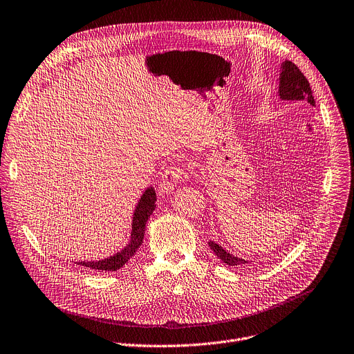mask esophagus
Listing matches in <instances>:
<instances>
[{
	"instance_id": "esophagus-1",
	"label": "esophagus",
	"mask_w": 354,
	"mask_h": 354,
	"mask_svg": "<svg viewBox=\"0 0 354 354\" xmlns=\"http://www.w3.org/2000/svg\"><path fill=\"white\" fill-rule=\"evenodd\" d=\"M189 179V175H187V171L185 168H180V167H171L168 169H165L164 175L161 176V180H160V193L161 194H168V193H172L174 187L180 185V183H185L186 180Z\"/></svg>"
}]
</instances>
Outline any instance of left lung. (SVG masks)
Returning a JSON list of instances; mask_svg holds the SVG:
<instances>
[{
	"instance_id": "1",
	"label": "left lung",
	"mask_w": 354,
	"mask_h": 354,
	"mask_svg": "<svg viewBox=\"0 0 354 354\" xmlns=\"http://www.w3.org/2000/svg\"><path fill=\"white\" fill-rule=\"evenodd\" d=\"M279 97L286 101H307L311 105L315 104L308 80L292 61H285L282 65V72L279 77ZM208 246L225 264L230 267H241L249 264V261L246 260L229 254L226 250H223L219 245H216L212 241L208 242Z\"/></svg>"
}]
</instances>
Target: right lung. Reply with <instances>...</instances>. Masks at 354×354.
Wrapping results in <instances>:
<instances>
[{
	"instance_id": "1",
	"label": "right lung",
	"mask_w": 354,
	"mask_h": 354,
	"mask_svg": "<svg viewBox=\"0 0 354 354\" xmlns=\"http://www.w3.org/2000/svg\"><path fill=\"white\" fill-rule=\"evenodd\" d=\"M156 201H157L156 192L153 187H149L145 192V194L142 196V198L135 209L131 241H129V245L124 250H121L120 253H116L115 256H112L106 260L82 261V263H76V266H80L86 270H94V271H116V270L122 268L135 256V253L143 243L145 232H146V229H145L146 222L156 208Z\"/></svg>"
}]
</instances>
